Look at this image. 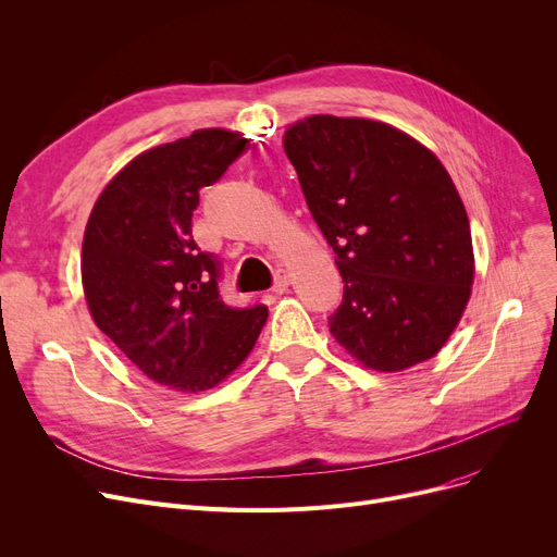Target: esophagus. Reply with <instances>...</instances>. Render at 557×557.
<instances>
[{
  "mask_svg": "<svg viewBox=\"0 0 557 557\" xmlns=\"http://www.w3.org/2000/svg\"><path fill=\"white\" fill-rule=\"evenodd\" d=\"M288 284H290L288 273H286V271H277V275H275V284H273V294H275V296L286 294V290H288Z\"/></svg>",
  "mask_w": 557,
  "mask_h": 557,
  "instance_id": "1",
  "label": "esophagus"
}]
</instances>
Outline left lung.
<instances>
[{"instance_id": "1", "label": "left lung", "mask_w": 557, "mask_h": 557, "mask_svg": "<svg viewBox=\"0 0 557 557\" xmlns=\"http://www.w3.org/2000/svg\"><path fill=\"white\" fill-rule=\"evenodd\" d=\"M282 144L345 282L330 318L336 343L376 372L435 357L476 273L449 171L416 137L363 116L311 114Z\"/></svg>"}]
</instances>
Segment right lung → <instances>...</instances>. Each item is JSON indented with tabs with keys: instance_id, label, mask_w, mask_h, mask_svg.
I'll list each match as a JSON object with an SVG mask.
<instances>
[{
	"instance_id": "add662e5",
	"label": "right lung",
	"mask_w": 557,
	"mask_h": 557,
	"mask_svg": "<svg viewBox=\"0 0 557 557\" xmlns=\"http://www.w3.org/2000/svg\"><path fill=\"white\" fill-rule=\"evenodd\" d=\"M250 146L227 128L133 158L87 219L81 282L95 325L151 382L202 393L237 370L269 309H232L219 296V261L191 237L198 189L214 185Z\"/></svg>"
}]
</instances>
